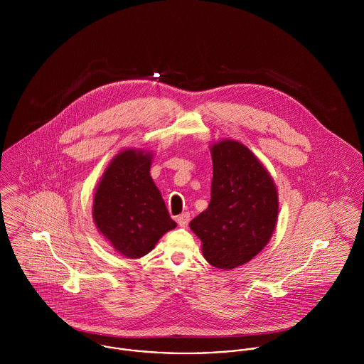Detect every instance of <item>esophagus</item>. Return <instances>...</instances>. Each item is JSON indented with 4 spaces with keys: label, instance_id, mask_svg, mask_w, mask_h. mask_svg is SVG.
I'll list each match as a JSON object with an SVG mask.
<instances>
[{
    "label": "esophagus",
    "instance_id": "obj_1",
    "mask_svg": "<svg viewBox=\"0 0 364 364\" xmlns=\"http://www.w3.org/2000/svg\"><path fill=\"white\" fill-rule=\"evenodd\" d=\"M176 221H178L179 227H183V228H185V227H188V224H189V221H191V214H189V213H183V214L178 215Z\"/></svg>",
    "mask_w": 364,
    "mask_h": 364
}]
</instances>
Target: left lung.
I'll use <instances>...</instances> for the list:
<instances>
[{"label":"left lung","mask_w":364,"mask_h":364,"mask_svg":"<svg viewBox=\"0 0 364 364\" xmlns=\"http://www.w3.org/2000/svg\"><path fill=\"white\" fill-rule=\"evenodd\" d=\"M213 159L208 208L191 221L203 255L218 269H234L257 257L277 221L273 178L259 159L235 140L210 146Z\"/></svg>","instance_id":"8db88e82"}]
</instances>
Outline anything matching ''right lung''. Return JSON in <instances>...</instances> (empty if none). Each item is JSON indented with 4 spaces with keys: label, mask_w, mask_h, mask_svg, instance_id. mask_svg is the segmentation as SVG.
Returning a JSON list of instances; mask_svg holds the SVG:
<instances>
[{
    "label": "right lung",
    "mask_w": 364,
    "mask_h": 364,
    "mask_svg": "<svg viewBox=\"0 0 364 364\" xmlns=\"http://www.w3.org/2000/svg\"><path fill=\"white\" fill-rule=\"evenodd\" d=\"M153 154L124 150L114 156L97 186L92 218L98 231L126 258L154 250L158 240L176 227L150 175Z\"/></svg>",
    "instance_id": "right-lung-1"
}]
</instances>
